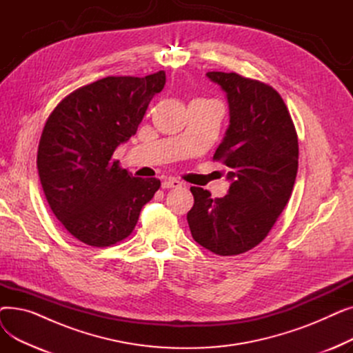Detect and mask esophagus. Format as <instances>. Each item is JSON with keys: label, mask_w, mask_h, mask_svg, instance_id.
<instances>
[{"label": "esophagus", "mask_w": 353, "mask_h": 353, "mask_svg": "<svg viewBox=\"0 0 353 353\" xmlns=\"http://www.w3.org/2000/svg\"><path fill=\"white\" fill-rule=\"evenodd\" d=\"M161 188L163 189H176V188H181V181H179L177 179L169 177V179H164L161 183Z\"/></svg>", "instance_id": "obj_1"}]
</instances>
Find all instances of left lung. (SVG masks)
Instances as JSON below:
<instances>
[{
	"label": "left lung",
	"mask_w": 353,
	"mask_h": 353,
	"mask_svg": "<svg viewBox=\"0 0 353 353\" xmlns=\"http://www.w3.org/2000/svg\"><path fill=\"white\" fill-rule=\"evenodd\" d=\"M206 76L226 92L230 124L213 160L229 167V194L192 188L193 239L219 256H236L268 236L290 199L299 144L289 110L273 87L236 72Z\"/></svg>",
	"instance_id": "left-lung-1"
}]
</instances>
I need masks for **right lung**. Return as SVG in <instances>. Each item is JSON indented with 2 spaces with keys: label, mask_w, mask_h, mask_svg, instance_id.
<instances>
[{
  "label": "right lung",
  "mask_w": 353,
  "mask_h": 353,
  "mask_svg": "<svg viewBox=\"0 0 353 353\" xmlns=\"http://www.w3.org/2000/svg\"><path fill=\"white\" fill-rule=\"evenodd\" d=\"M164 84V71L105 77L72 91L50 114L37 169L52 213L80 242L94 248L121 242L160 189L159 179L133 177L111 157L136 134Z\"/></svg>",
  "instance_id": "right-lung-1"
}]
</instances>
